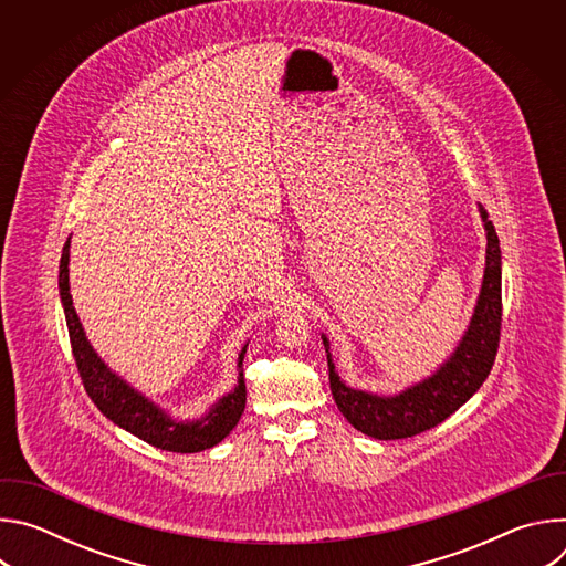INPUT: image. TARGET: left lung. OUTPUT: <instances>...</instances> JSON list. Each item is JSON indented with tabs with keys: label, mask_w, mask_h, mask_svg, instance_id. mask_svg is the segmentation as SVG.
<instances>
[{
	"label": "left lung",
	"mask_w": 566,
	"mask_h": 566,
	"mask_svg": "<svg viewBox=\"0 0 566 566\" xmlns=\"http://www.w3.org/2000/svg\"><path fill=\"white\" fill-rule=\"evenodd\" d=\"M479 210L489 239L481 293L465 336L452 358L434 376L396 396H376L347 387L338 378L332 356L327 354L329 385L336 406L363 434L380 441L421 434L457 412L489 378L502 332V251L493 221H489L486 210ZM322 340L329 352L327 338L322 336Z\"/></svg>",
	"instance_id": "left-lung-1"
}]
</instances>
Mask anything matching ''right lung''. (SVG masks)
Segmentation results:
<instances>
[{
	"label": "right lung",
	"mask_w": 566,
	"mask_h": 566,
	"mask_svg": "<svg viewBox=\"0 0 566 566\" xmlns=\"http://www.w3.org/2000/svg\"><path fill=\"white\" fill-rule=\"evenodd\" d=\"M60 297L64 306L66 329L71 338V352L75 358V367L83 385L94 400V406L116 426L143 439L145 443L168 450V452H201L206 448L217 446L241 419L247 408V385L239 374V385L232 394L223 396L217 406L195 423L172 421L164 410H158L154 402L134 391L125 380H120L109 367L98 358L94 347L90 345L83 325L75 315L73 300L69 293V239L60 260ZM247 347L239 354V367L244 363Z\"/></svg>",
	"instance_id": "1"
}]
</instances>
